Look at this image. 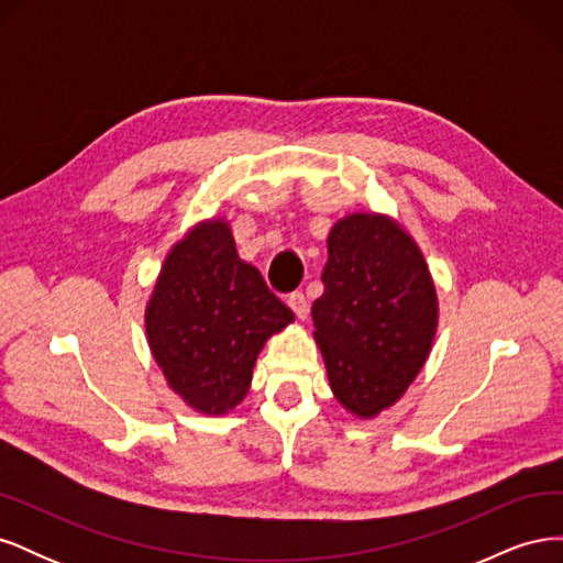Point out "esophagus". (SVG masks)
<instances>
[{"instance_id": "1", "label": "esophagus", "mask_w": 563, "mask_h": 563, "mask_svg": "<svg viewBox=\"0 0 563 563\" xmlns=\"http://www.w3.org/2000/svg\"><path fill=\"white\" fill-rule=\"evenodd\" d=\"M288 308L294 310V314L298 317V319H308V312H310V302H308V298H305L300 291H294L291 296H288Z\"/></svg>"}]
</instances>
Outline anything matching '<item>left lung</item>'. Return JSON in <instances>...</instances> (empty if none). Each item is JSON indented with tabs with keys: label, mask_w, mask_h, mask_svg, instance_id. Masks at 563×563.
<instances>
[{
	"label": "left lung",
	"mask_w": 563,
	"mask_h": 563,
	"mask_svg": "<svg viewBox=\"0 0 563 563\" xmlns=\"http://www.w3.org/2000/svg\"><path fill=\"white\" fill-rule=\"evenodd\" d=\"M327 244L314 340L333 397L354 416L376 418L428 362L437 288L413 236L389 216L340 218Z\"/></svg>",
	"instance_id": "8db88e82"
}]
</instances>
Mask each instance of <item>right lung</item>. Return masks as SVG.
<instances>
[{
  "instance_id": "obj_1",
  "label": "right lung",
  "mask_w": 563,
  "mask_h": 563,
  "mask_svg": "<svg viewBox=\"0 0 563 563\" xmlns=\"http://www.w3.org/2000/svg\"><path fill=\"white\" fill-rule=\"evenodd\" d=\"M291 321L261 272L236 255L223 218L197 223L174 244L145 308L147 343L168 387L207 416L246 397L267 338Z\"/></svg>"
}]
</instances>
